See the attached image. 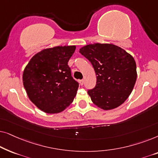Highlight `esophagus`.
I'll use <instances>...</instances> for the list:
<instances>
[{
  "label": "esophagus",
  "mask_w": 158,
  "mask_h": 158,
  "mask_svg": "<svg viewBox=\"0 0 158 158\" xmlns=\"http://www.w3.org/2000/svg\"><path fill=\"white\" fill-rule=\"evenodd\" d=\"M79 83H80V85H83V83H84V81H83V80H80V81H79Z\"/></svg>",
  "instance_id": "1"
}]
</instances>
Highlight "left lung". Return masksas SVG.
<instances>
[{
  "instance_id": "obj_1",
  "label": "left lung",
  "mask_w": 158,
  "mask_h": 158,
  "mask_svg": "<svg viewBox=\"0 0 158 158\" xmlns=\"http://www.w3.org/2000/svg\"><path fill=\"white\" fill-rule=\"evenodd\" d=\"M96 74V85L88 90L94 104L103 110L115 109L127 100L137 80L133 57L111 44H88L80 49Z\"/></svg>"
}]
</instances>
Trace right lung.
I'll list each match as a JSON object with an SVG mask.
<instances>
[{
    "instance_id": "right-lung-1",
    "label": "right lung",
    "mask_w": 158,
    "mask_h": 158,
    "mask_svg": "<svg viewBox=\"0 0 158 158\" xmlns=\"http://www.w3.org/2000/svg\"><path fill=\"white\" fill-rule=\"evenodd\" d=\"M75 46L55 47L36 54L24 69L23 83L31 101L48 114L60 113L76 96L79 83L68 61Z\"/></svg>"
}]
</instances>
